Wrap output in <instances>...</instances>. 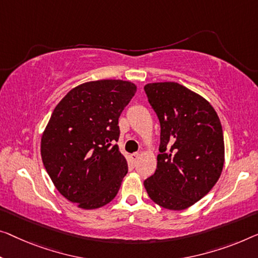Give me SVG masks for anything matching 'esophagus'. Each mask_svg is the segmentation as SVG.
I'll return each instance as SVG.
<instances>
[{
  "label": "esophagus",
  "mask_w": 258,
  "mask_h": 258,
  "mask_svg": "<svg viewBox=\"0 0 258 258\" xmlns=\"http://www.w3.org/2000/svg\"><path fill=\"white\" fill-rule=\"evenodd\" d=\"M139 154H138V153H134V154H132V155H131L130 156V160H131V162H132V163H136L137 162V161H138V159H139Z\"/></svg>",
  "instance_id": "obj_1"
}]
</instances>
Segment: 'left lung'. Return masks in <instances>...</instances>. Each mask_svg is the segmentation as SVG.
<instances>
[{
	"label": "left lung",
	"instance_id": "1",
	"mask_svg": "<svg viewBox=\"0 0 258 258\" xmlns=\"http://www.w3.org/2000/svg\"><path fill=\"white\" fill-rule=\"evenodd\" d=\"M145 91L161 125L157 168L145 189L163 209L185 210L209 194L222 172L220 119L203 96L179 83H148Z\"/></svg>",
	"mask_w": 258,
	"mask_h": 258
}]
</instances>
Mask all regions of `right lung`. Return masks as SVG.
<instances>
[{
  "label": "right lung",
  "instance_id": "add662e5",
  "mask_svg": "<svg viewBox=\"0 0 258 258\" xmlns=\"http://www.w3.org/2000/svg\"><path fill=\"white\" fill-rule=\"evenodd\" d=\"M137 92L130 81L98 80L73 88L55 106L40 153L56 190L83 210L109 204L128 167L114 142L118 119Z\"/></svg>",
  "mask_w": 258,
  "mask_h": 258
}]
</instances>
